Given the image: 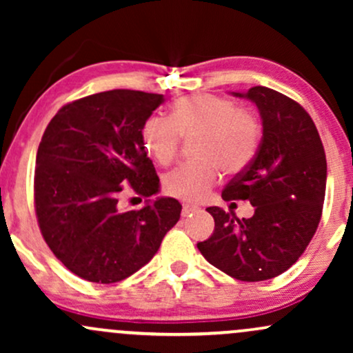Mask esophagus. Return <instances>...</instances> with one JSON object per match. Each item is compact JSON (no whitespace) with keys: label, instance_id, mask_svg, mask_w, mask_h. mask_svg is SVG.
Instances as JSON below:
<instances>
[{"label":"esophagus","instance_id":"34e87169","mask_svg":"<svg viewBox=\"0 0 353 353\" xmlns=\"http://www.w3.org/2000/svg\"><path fill=\"white\" fill-rule=\"evenodd\" d=\"M197 210H199V208H197V205H194V204H184V205H182V217H188L189 214L197 212Z\"/></svg>","mask_w":353,"mask_h":353}]
</instances>
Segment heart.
<instances>
[{"label":"heart","instance_id":"b5f03b06","mask_svg":"<svg viewBox=\"0 0 353 353\" xmlns=\"http://www.w3.org/2000/svg\"><path fill=\"white\" fill-rule=\"evenodd\" d=\"M197 161L165 174L164 189L174 197L201 201L219 181V168L237 174L254 161L261 144V121L255 112L237 108L232 99L216 94H190L172 104L168 121L148 117L141 143L157 164H169L179 148V136L190 137Z\"/></svg>","mask_w":353,"mask_h":353}]
</instances>
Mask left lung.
Here are the masks:
<instances>
[{
  "label": "left lung",
  "mask_w": 353,
  "mask_h": 353,
  "mask_svg": "<svg viewBox=\"0 0 353 353\" xmlns=\"http://www.w3.org/2000/svg\"><path fill=\"white\" fill-rule=\"evenodd\" d=\"M230 94L257 106L262 141L252 163L222 190V199L249 201L254 216L239 219L217 205L208 208L216 228L197 249L237 281H267L294 265L317 230L325 151L312 117L294 99L265 86Z\"/></svg>",
  "instance_id": "1"
}]
</instances>
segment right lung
Instances as JSON below:
<instances>
[{"mask_svg":"<svg viewBox=\"0 0 353 353\" xmlns=\"http://www.w3.org/2000/svg\"><path fill=\"white\" fill-rule=\"evenodd\" d=\"M163 94L112 89L66 104L44 131L34 171V208L52 254L89 282L112 283L144 267L177 224L172 197L119 208L129 184L159 192V177L141 143V128Z\"/></svg>","mask_w":353,"mask_h":353,"instance_id":"1","label":"right lung"}]
</instances>
